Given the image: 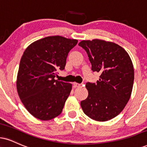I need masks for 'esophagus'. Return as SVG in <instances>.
Segmentation results:
<instances>
[{"label": "esophagus", "mask_w": 147, "mask_h": 147, "mask_svg": "<svg viewBox=\"0 0 147 147\" xmlns=\"http://www.w3.org/2000/svg\"><path fill=\"white\" fill-rule=\"evenodd\" d=\"M73 86L75 88H77V87H80V86H81V84H77V83H73Z\"/></svg>", "instance_id": "1"}]
</instances>
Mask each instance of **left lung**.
I'll return each mask as SVG.
<instances>
[{"instance_id": "left-lung-1", "label": "left lung", "mask_w": 147, "mask_h": 147, "mask_svg": "<svg viewBox=\"0 0 147 147\" xmlns=\"http://www.w3.org/2000/svg\"><path fill=\"white\" fill-rule=\"evenodd\" d=\"M87 53L93 72L100 74L96 84L87 83L86 99L81 102L84 114L96 121H107L121 113L133 89L134 69L126 51L117 44L102 40L79 43Z\"/></svg>"}]
</instances>
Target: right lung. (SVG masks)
<instances>
[{"label": "right lung", "instance_id": "1", "mask_svg": "<svg viewBox=\"0 0 147 147\" xmlns=\"http://www.w3.org/2000/svg\"><path fill=\"white\" fill-rule=\"evenodd\" d=\"M78 40L59 35L46 37L31 44L21 57L17 75L18 94L35 118L49 121L61 114L72 84L55 79L63 70L68 54Z\"/></svg>", "mask_w": 147, "mask_h": 147}]
</instances>
